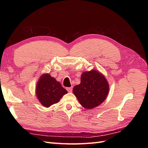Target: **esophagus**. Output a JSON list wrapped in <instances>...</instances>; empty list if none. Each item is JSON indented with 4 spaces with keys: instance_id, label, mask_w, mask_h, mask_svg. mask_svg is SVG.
<instances>
[{
    "instance_id": "esophagus-1",
    "label": "esophagus",
    "mask_w": 148,
    "mask_h": 148,
    "mask_svg": "<svg viewBox=\"0 0 148 148\" xmlns=\"http://www.w3.org/2000/svg\"><path fill=\"white\" fill-rule=\"evenodd\" d=\"M66 90L68 91L69 92H72V87H70V88H67Z\"/></svg>"
}]
</instances>
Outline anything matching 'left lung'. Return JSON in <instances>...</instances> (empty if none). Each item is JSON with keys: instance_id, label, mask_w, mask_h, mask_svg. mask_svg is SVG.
<instances>
[{"instance_id": "left-lung-1", "label": "left lung", "mask_w": 148, "mask_h": 148, "mask_svg": "<svg viewBox=\"0 0 148 148\" xmlns=\"http://www.w3.org/2000/svg\"><path fill=\"white\" fill-rule=\"evenodd\" d=\"M109 84L104 75L98 70L84 71L81 83L73 89L74 95L84 108L92 109L105 101L109 94Z\"/></svg>"}]
</instances>
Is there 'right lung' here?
<instances>
[{
  "label": "right lung",
  "mask_w": 148,
  "mask_h": 148,
  "mask_svg": "<svg viewBox=\"0 0 148 148\" xmlns=\"http://www.w3.org/2000/svg\"><path fill=\"white\" fill-rule=\"evenodd\" d=\"M67 93L59 82L49 73L40 76L36 86V95L40 103L45 107L57 104Z\"/></svg>",
  "instance_id": "add662e5"
}]
</instances>
